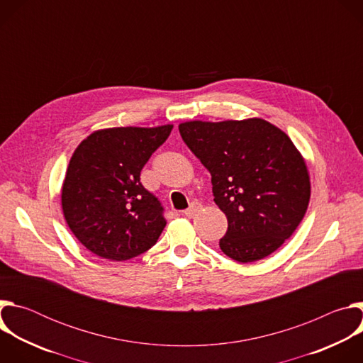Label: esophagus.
<instances>
[{
    "label": "esophagus",
    "instance_id": "1",
    "mask_svg": "<svg viewBox=\"0 0 363 363\" xmlns=\"http://www.w3.org/2000/svg\"><path fill=\"white\" fill-rule=\"evenodd\" d=\"M201 208H202V205H201L198 201H192V202L189 203L188 208L184 211V214H185L186 217H192V216H194L195 213H198Z\"/></svg>",
    "mask_w": 363,
    "mask_h": 363
}]
</instances>
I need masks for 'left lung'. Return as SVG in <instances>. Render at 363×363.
Returning <instances> with one entry per match:
<instances>
[{"instance_id":"8db88e82","label":"left lung","mask_w":363,"mask_h":363,"mask_svg":"<svg viewBox=\"0 0 363 363\" xmlns=\"http://www.w3.org/2000/svg\"><path fill=\"white\" fill-rule=\"evenodd\" d=\"M178 128L210 171L214 201L227 217L223 252L238 263H252L281 247L310 201L308 169L291 139L260 118L189 121Z\"/></svg>"}]
</instances>
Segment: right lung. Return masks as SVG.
<instances>
[{
    "label": "right lung",
    "mask_w": 363,
    "mask_h": 363,
    "mask_svg": "<svg viewBox=\"0 0 363 363\" xmlns=\"http://www.w3.org/2000/svg\"><path fill=\"white\" fill-rule=\"evenodd\" d=\"M174 125L99 129L72 155L62 186V208L74 237L93 254L123 262L158 241L167 221L140 171Z\"/></svg>",
    "instance_id": "obj_1"
}]
</instances>
